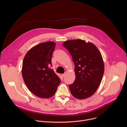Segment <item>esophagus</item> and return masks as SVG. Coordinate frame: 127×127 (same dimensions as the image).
Returning a JSON list of instances; mask_svg holds the SVG:
<instances>
[{
    "label": "esophagus",
    "mask_w": 127,
    "mask_h": 127,
    "mask_svg": "<svg viewBox=\"0 0 127 127\" xmlns=\"http://www.w3.org/2000/svg\"><path fill=\"white\" fill-rule=\"evenodd\" d=\"M62 75V77H64V76H65V73H64V74H62V75Z\"/></svg>",
    "instance_id": "1"
}]
</instances>
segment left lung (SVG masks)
Returning <instances> with one entry per match:
<instances>
[{
  "label": "left lung",
  "mask_w": 127,
  "mask_h": 127,
  "mask_svg": "<svg viewBox=\"0 0 127 127\" xmlns=\"http://www.w3.org/2000/svg\"><path fill=\"white\" fill-rule=\"evenodd\" d=\"M63 45L70 52L75 65V79L69 85L72 95L79 99L91 96L100 84L104 73L101 53L94 44L80 39L67 41Z\"/></svg>",
  "instance_id": "obj_1"
}]
</instances>
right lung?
Returning <instances> with one entry per match:
<instances>
[{"instance_id":"right-lung-1","label":"right lung","mask_w":127,"mask_h":127,"mask_svg":"<svg viewBox=\"0 0 127 127\" xmlns=\"http://www.w3.org/2000/svg\"><path fill=\"white\" fill-rule=\"evenodd\" d=\"M56 43L46 42L38 44L26 54L22 76L28 89L35 95L49 98L55 95L61 80L54 72L51 60Z\"/></svg>"}]
</instances>
